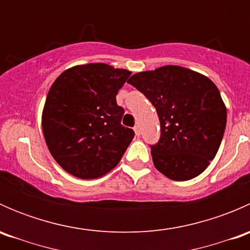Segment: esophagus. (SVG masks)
I'll use <instances>...</instances> for the list:
<instances>
[{"mask_svg":"<svg viewBox=\"0 0 250 250\" xmlns=\"http://www.w3.org/2000/svg\"><path fill=\"white\" fill-rule=\"evenodd\" d=\"M134 132H135V135H137V137H139V135L141 134V129H140V125H137L134 127Z\"/></svg>","mask_w":250,"mask_h":250,"instance_id":"esophagus-1","label":"esophagus"}]
</instances>
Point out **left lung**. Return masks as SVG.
<instances>
[{
	"label": "left lung",
	"mask_w": 250,
	"mask_h": 250,
	"mask_svg": "<svg viewBox=\"0 0 250 250\" xmlns=\"http://www.w3.org/2000/svg\"><path fill=\"white\" fill-rule=\"evenodd\" d=\"M128 83L155 106L161 138L151 146L156 169L175 181L196 178L215 157L226 127V106L213 81L178 65L133 75Z\"/></svg>",
	"instance_id": "8db88e82"
}]
</instances>
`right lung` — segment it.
Here are the masks:
<instances>
[{
  "mask_svg": "<svg viewBox=\"0 0 250 250\" xmlns=\"http://www.w3.org/2000/svg\"><path fill=\"white\" fill-rule=\"evenodd\" d=\"M132 72L103 62L65 70L48 92L42 130L50 155L80 179L105 175L118 165L134 138L121 125L125 113L116 103Z\"/></svg>",
  "mask_w": 250,
  "mask_h": 250,
  "instance_id": "right-lung-1",
  "label": "right lung"
}]
</instances>
